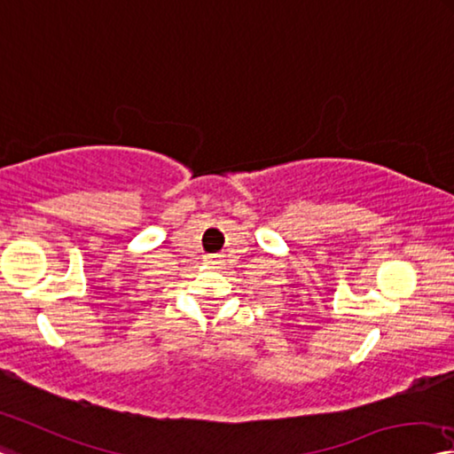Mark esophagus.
Instances as JSON below:
<instances>
[{"instance_id":"esophagus-1","label":"esophagus","mask_w":454,"mask_h":454,"mask_svg":"<svg viewBox=\"0 0 454 454\" xmlns=\"http://www.w3.org/2000/svg\"><path fill=\"white\" fill-rule=\"evenodd\" d=\"M204 261H206V264H212V266H218V264L224 262V261H222V254H207Z\"/></svg>"}]
</instances>
